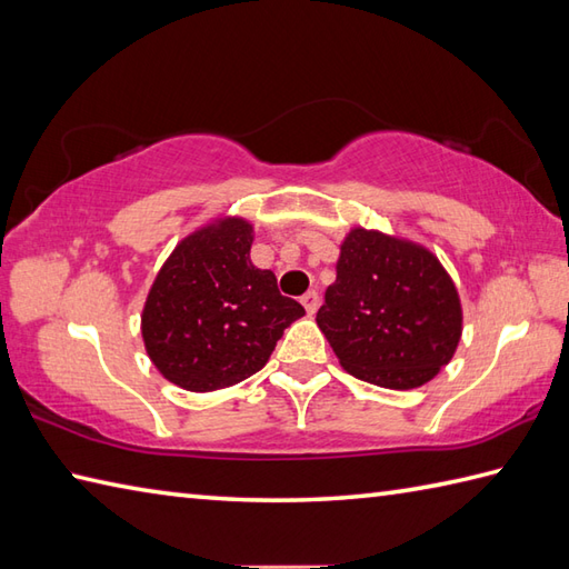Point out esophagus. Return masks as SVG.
Here are the masks:
<instances>
[{"instance_id": "1", "label": "esophagus", "mask_w": 569, "mask_h": 569, "mask_svg": "<svg viewBox=\"0 0 569 569\" xmlns=\"http://www.w3.org/2000/svg\"><path fill=\"white\" fill-rule=\"evenodd\" d=\"M300 303L308 310V316H316L318 308H320V296L318 291H308L303 298H300Z\"/></svg>"}]
</instances>
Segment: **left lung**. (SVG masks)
<instances>
[{"label": "left lung", "instance_id": "8db88e82", "mask_svg": "<svg viewBox=\"0 0 569 569\" xmlns=\"http://www.w3.org/2000/svg\"><path fill=\"white\" fill-rule=\"evenodd\" d=\"M316 320L352 377L396 391L428 383L462 337V306L438 257L361 227L342 241Z\"/></svg>", "mask_w": 569, "mask_h": 569}]
</instances>
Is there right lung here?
Segmentation results:
<instances>
[{"mask_svg": "<svg viewBox=\"0 0 569 569\" xmlns=\"http://www.w3.org/2000/svg\"><path fill=\"white\" fill-rule=\"evenodd\" d=\"M253 227L224 217L186 237L161 266L141 312L153 367L186 391H217L257 373L306 310L257 269Z\"/></svg>", "mask_w": 569, "mask_h": 569, "instance_id": "add662e5", "label": "right lung"}]
</instances>
